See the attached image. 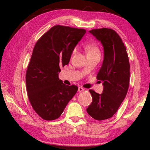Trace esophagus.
I'll return each mask as SVG.
<instances>
[{"instance_id":"esophagus-1","label":"esophagus","mask_w":150,"mask_h":150,"mask_svg":"<svg viewBox=\"0 0 150 150\" xmlns=\"http://www.w3.org/2000/svg\"><path fill=\"white\" fill-rule=\"evenodd\" d=\"M85 91V89L84 88H83V87H79L78 88V91L79 93H81V92H83V91Z\"/></svg>"}]
</instances>
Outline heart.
<instances>
[{
    "label": "heart",
    "mask_w": 150,
    "mask_h": 150,
    "mask_svg": "<svg viewBox=\"0 0 150 150\" xmlns=\"http://www.w3.org/2000/svg\"><path fill=\"white\" fill-rule=\"evenodd\" d=\"M76 48L73 50V53L76 52ZM86 50H87V54H93V53H99V48L98 47L97 45H88L86 47Z\"/></svg>",
    "instance_id": "heart-1"
}]
</instances>
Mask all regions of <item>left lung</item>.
Here are the masks:
<instances>
[{
	"label": "left lung",
	"mask_w": 150,
	"mask_h": 150,
	"mask_svg": "<svg viewBox=\"0 0 150 150\" xmlns=\"http://www.w3.org/2000/svg\"><path fill=\"white\" fill-rule=\"evenodd\" d=\"M89 32L103 46V62L96 75L103 82V91L98 94L89 90L93 100L87 112L95 120H103L115 115L126 97L130 83V63L125 45L115 30L103 28Z\"/></svg>",
	"instance_id": "obj_1"
}]
</instances>
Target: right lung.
<instances>
[{"label":"right lung","instance_id":"add662e5","mask_svg":"<svg viewBox=\"0 0 150 150\" xmlns=\"http://www.w3.org/2000/svg\"><path fill=\"white\" fill-rule=\"evenodd\" d=\"M85 33L84 29L57 25L35 45L26 71V89L33 109L44 120L59 118L77 93V86L65 85L58 74Z\"/></svg>","mask_w":150,"mask_h":150}]
</instances>
